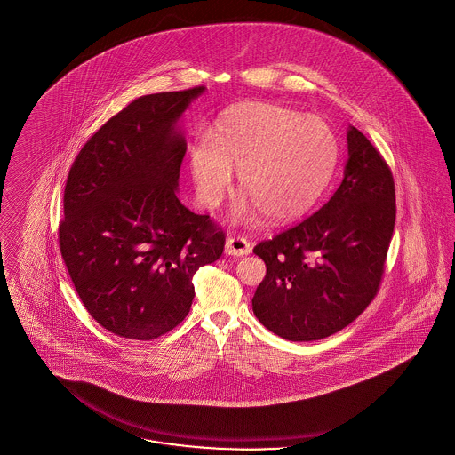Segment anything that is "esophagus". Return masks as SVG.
Returning a JSON list of instances; mask_svg holds the SVG:
<instances>
[{"label":"esophagus","instance_id":"obj_1","mask_svg":"<svg viewBox=\"0 0 455 455\" xmlns=\"http://www.w3.org/2000/svg\"><path fill=\"white\" fill-rule=\"evenodd\" d=\"M251 251H252L251 242L245 236H230L225 243V252L228 255L242 257V255L251 254Z\"/></svg>","mask_w":455,"mask_h":455}]
</instances>
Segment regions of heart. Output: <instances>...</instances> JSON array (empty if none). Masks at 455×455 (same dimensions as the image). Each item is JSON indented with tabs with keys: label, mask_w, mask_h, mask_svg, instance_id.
I'll return each mask as SVG.
<instances>
[{
	"label": "heart",
	"mask_w": 455,
	"mask_h": 455,
	"mask_svg": "<svg viewBox=\"0 0 455 455\" xmlns=\"http://www.w3.org/2000/svg\"><path fill=\"white\" fill-rule=\"evenodd\" d=\"M339 146L333 130L315 115L267 103L227 109L208 140L195 147L191 174L201 200L221 201L240 171L238 188L248 201L236 215L254 220L259 212L275 223L305 215L335 171Z\"/></svg>",
	"instance_id": "heart-1"
}]
</instances>
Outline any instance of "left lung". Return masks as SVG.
<instances>
[{
    "label": "left lung",
    "instance_id": "8db88e82",
    "mask_svg": "<svg viewBox=\"0 0 455 455\" xmlns=\"http://www.w3.org/2000/svg\"><path fill=\"white\" fill-rule=\"evenodd\" d=\"M333 196L308 219L254 247L267 267L252 298L259 322L292 342L350 325L379 291L396 220L395 180L361 130Z\"/></svg>",
    "mask_w": 455,
    "mask_h": 455
}]
</instances>
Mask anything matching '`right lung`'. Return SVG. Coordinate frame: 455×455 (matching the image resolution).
I'll list each match as a JSON object with an SVG mask.
<instances>
[{"label": "right lung", "instance_id": "obj_1", "mask_svg": "<svg viewBox=\"0 0 455 455\" xmlns=\"http://www.w3.org/2000/svg\"><path fill=\"white\" fill-rule=\"evenodd\" d=\"M203 92L133 100L83 146L66 181L60 254L84 308L124 339L178 327L193 275L223 254L225 232L176 196L186 154L176 122Z\"/></svg>", "mask_w": 455, "mask_h": 455}]
</instances>
